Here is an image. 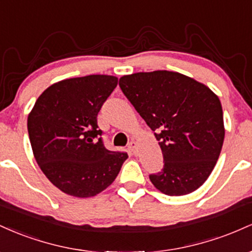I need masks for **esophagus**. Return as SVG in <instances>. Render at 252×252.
<instances>
[{
    "label": "esophagus",
    "instance_id": "1",
    "mask_svg": "<svg viewBox=\"0 0 252 252\" xmlns=\"http://www.w3.org/2000/svg\"><path fill=\"white\" fill-rule=\"evenodd\" d=\"M136 148H137V143H136L135 141H131V142L128 144V149L132 153V154H136Z\"/></svg>",
    "mask_w": 252,
    "mask_h": 252
}]
</instances>
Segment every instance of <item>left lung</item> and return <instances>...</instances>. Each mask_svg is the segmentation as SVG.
<instances>
[{
  "instance_id": "1",
  "label": "left lung",
  "mask_w": 252,
  "mask_h": 252,
  "mask_svg": "<svg viewBox=\"0 0 252 252\" xmlns=\"http://www.w3.org/2000/svg\"><path fill=\"white\" fill-rule=\"evenodd\" d=\"M120 88L154 131L163 168L150 174L167 195L194 192L207 180L224 142L222 109L204 84L178 72H138L120 78Z\"/></svg>"
}]
</instances>
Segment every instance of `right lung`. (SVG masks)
<instances>
[{"instance_id":"add662e5","label":"right lung","mask_w":252,"mask_h":252,"mask_svg":"<svg viewBox=\"0 0 252 252\" xmlns=\"http://www.w3.org/2000/svg\"><path fill=\"white\" fill-rule=\"evenodd\" d=\"M118 79L91 74L58 82L40 94L27 126L34 158L54 186L89 198L114 182L126 153L104 147L97 115Z\"/></svg>"}]
</instances>
